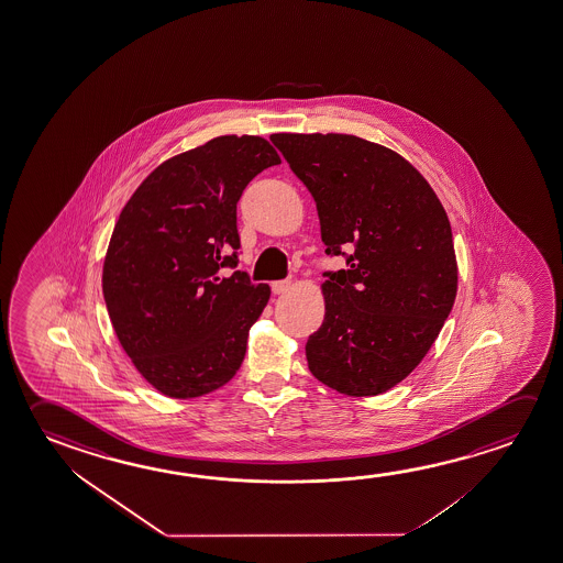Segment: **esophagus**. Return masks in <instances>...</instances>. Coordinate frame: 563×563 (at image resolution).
<instances>
[{"instance_id":"esophagus-1","label":"esophagus","mask_w":563,"mask_h":563,"mask_svg":"<svg viewBox=\"0 0 563 563\" xmlns=\"http://www.w3.org/2000/svg\"><path fill=\"white\" fill-rule=\"evenodd\" d=\"M290 280H275L273 285H271V290H273V295H285L286 290L290 288Z\"/></svg>"}]
</instances>
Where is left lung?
Listing matches in <instances>:
<instances>
[{
    "instance_id": "obj_1",
    "label": "left lung",
    "mask_w": 563,
    "mask_h": 563,
    "mask_svg": "<svg viewBox=\"0 0 563 563\" xmlns=\"http://www.w3.org/2000/svg\"><path fill=\"white\" fill-rule=\"evenodd\" d=\"M312 192L328 255L325 318L306 343L310 373L346 396H378L423 361L449 318L459 267L431 185L388 147L351 134H273Z\"/></svg>"
}]
</instances>
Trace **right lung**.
Instances as JSON below:
<instances>
[{
    "label": "right lung",
    "instance_id": "1",
    "mask_svg": "<svg viewBox=\"0 0 563 563\" xmlns=\"http://www.w3.org/2000/svg\"><path fill=\"white\" fill-rule=\"evenodd\" d=\"M280 164L260 136H218L156 167L114 224L103 296L139 373L169 398H199L232 380L268 285L238 267V200Z\"/></svg>",
    "mask_w": 563,
    "mask_h": 563
}]
</instances>
